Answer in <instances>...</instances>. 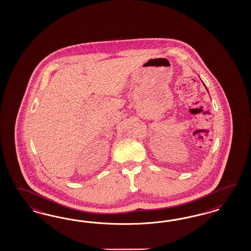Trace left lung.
<instances>
[{
	"instance_id": "8db88e82",
	"label": "left lung",
	"mask_w": 251,
	"mask_h": 251,
	"mask_svg": "<svg viewBox=\"0 0 251 251\" xmlns=\"http://www.w3.org/2000/svg\"><path fill=\"white\" fill-rule=\"evenodd\" d=\"M202 83H203V82H202ZM204 86H205V84H204ZM206 90H207V91H208V89H207V88H206Z\"/></svg>"
}]
</instances>
